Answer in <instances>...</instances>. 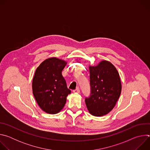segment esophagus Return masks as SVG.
Returning <instances> with one entry per match:
<instances>
[{
	"instance_id": "1",
	"label": "esophagus",
	"mask_w": 150,
	"mask_h": 150,
	"mask_svg": "<svg viewBox=\"0 0 150 150\" xmlns=\"http://www.w3.org/2000/svg\"><path fill=\"white\" fill-rule=\"evenodd\" d=\"M73 92H74V93H80V91H79V88H77L76 89L74 90L73 91Z\"/></svg>"
}]
</instances>
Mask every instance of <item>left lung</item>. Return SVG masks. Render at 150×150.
<instances>
[{
    "mask_svg": "<svg viewBox=\"0 0 150 150\" xmlns=\"http://www.w3.org/2000/svg\"><path fill=\"white\" fill-rule=\"evenodd\" d=\"M91 94L85 98L90 112L95 116L109 113L115 106L122 91L118 71L107 60L101 61L97 66H90Z\"/></svg>",
    "mask_w": 150,
    "mask_h": 150,
    "instance_id": "1",
    "label": "left lung"
}]
</instances>
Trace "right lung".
I'll use <instances>...</instances> for the list:
<instances>
[{
	"mask_svg": "<svg viewBox=\"0 0 150 150\" xmlns=\"http://www.w3.org/2000/svg\"><path fill=\"white\" fill-rule=\"evenodd\" d=\"M67 63L63 60L50 57L42 62L35 71L32 83L33 93L40 108L47 113H59L71 92L62 75Z\"/></svg>",
	"mask_w": 150,
	"mask_h": 150,
	"instance_id": "right-lung-1",
	"label": "right lung"
}]
</instances>
